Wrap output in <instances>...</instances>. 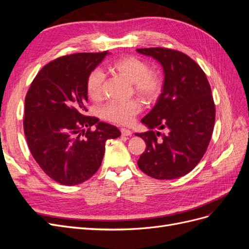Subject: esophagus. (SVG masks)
<instances>
[{"instance_id":"34e87169","label":"esophagus","mask_w":249,"mask_h":249,"mask_svg":"<svg viewBox=\"0 0 249 249\" xmlns=\"http://www.w3.org/2000/svg\"><path fill=\"white\" fill-rule=\"evenodd\" d=\"M120 132H122V135L123 136H132V131L129 130V129H122L120 130Z\"/></svg>"}]
</instances>
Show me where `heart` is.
I'll list each match as a JSON object with an SVG mask.
<instances>
[{
  "label": "heart",
  "instance_id": "obj_1",
  "mask_svg": "<svg viewBox=\"0 0 249 249\" xmlns=\"http://www.w3.org/2000/svg\"><path fill=\"white\" fill-rule=\"evenodd\" d=\"M110 71L132 83L136 94L146 103L158 99L162 91V78L155 71H149L148 64L143 60L127 56L120 58L110 65ZM104 73L100 70L90 72L87 78V93L91 100H99L103 91ZM141 110L137 101L126 103L112 102L103 108V116L112 123L129 124L134 116Z\"/></svg>",
  "mask_w": 249,
  "mask_h": 249
}]
</instances>
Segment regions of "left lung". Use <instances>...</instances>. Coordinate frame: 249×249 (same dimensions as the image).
Returning <instances> with one entry per match:
<instances>
[{"label": "left lung", "instance_id": "obj_1", "mask_svg": "<svg viewBox=\"0 0 249 249\" xmlns=\"http://www.w3.org/2000/svg\"><path fill=\"white\" fill-rule=\"evenodd\" d=\"M137 52L157 60L164 72L161 94L141 119L149 131L135 133L146 144L138 166L157 179L183 177L196 166L212 137L215 105L208 79L199 65L180 52L163 48Z\"/></svg>", "mask_w": 249, "mask_h": 249}]
</instances>
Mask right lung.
Returning a JSON list of instances; mask_svg holds the SVG:
<instances>
[{"mask_svg":"<svg viewBox=\"0 0 249 249\" xmlns=\"http://www.w3.org/2000/svg\"><path fill=\"white\" fill-rule=\"evenodd\" d=\"M109 54L57 58L37 73L26 95L24 131L30 152L61 185H79L91 178L101 166L106 141L122 134L115 125L85 115L87 78Z\"/></svg>","mask_w":249,"mask_h":249,"instance_id":"1","label":"right lung"}]
</instances>
